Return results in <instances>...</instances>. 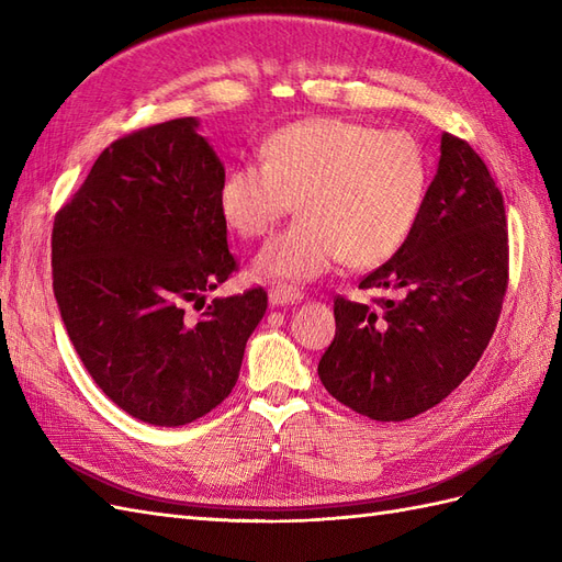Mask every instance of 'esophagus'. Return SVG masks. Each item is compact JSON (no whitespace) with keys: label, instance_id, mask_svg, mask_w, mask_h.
I'll list each match as a JSON object with an SVG mask.
<instances>
[{"label":"esophagus","instance_id":"obj_1","mask_svg":"<svg viewBox=\"0 0 562 562\" xmlns=\"http://www.w3.org/2000/svg\"><path fill=\"white\" fill-rule=\"evenodd\" d=\"M304 299L301 292L292 290V286H272L268 292V301L270 306H286V304H299V301Z\"/></svg>","mask_w":562,"mask_h":562}]
</instances>
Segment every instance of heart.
Instances as JSON below:
<instances>
[{
  "instance_id": "1",
  "label": "heart",
  "mask_w": 562,
  "mask_h": 562,
  "mask_svg": "<svg viewBox=\"0 0 562 562\" xmlns=\"http://www.w3.org/2000/svg\"><path fill=\"white\" fill-rule=\"evenodd\" d=\"M263 164L225 172L218 209L239 237L268 235L299 199L301 218L254 258V276L308 282L341 258L353 268L394 256L418 223L429 164L408 133L344 119L284 125L261 147Z\"/></svg>"
}]
</instances>
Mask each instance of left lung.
<instances>
[{"label": "left lung", "mask_w": 562, "mask_h": 562, "mask_svg": "<svg viewBox=\"0 0 562 562\" xmlns=\"http://www.w3.org/2000/svg\"><path fill=\"white\" fill-rule=\"evenodd\" d=\"M358 286L396 299H378L375 308L335 301L321 382L372 420L415 418L477 366L508 286L503 196L468 142L441 133L437 176L411 237Z\"/></svg>", "instance_id": "obj_1"}]
</instances>
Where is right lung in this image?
Segmentation results:
<instances>
[{
    "instance_id": "obj_1",
    "label": "right lung",
    "mask_w": 562,
    "mask_h": 562,
    "mask_svg": "<svg viewBox=\"0 0 562 562\" xmlns=\"http://www.w3.org/2000/svg\"><path fill=\"white\" fill-rule=\"evenodd\" d=\"M223 178L199 121L176 119L113 142L54 218L66 333L99 390L142 423L180 427L218 406L268 308L261 286L206 304L237 268Z\"/></svg>"
}]
</instances>
